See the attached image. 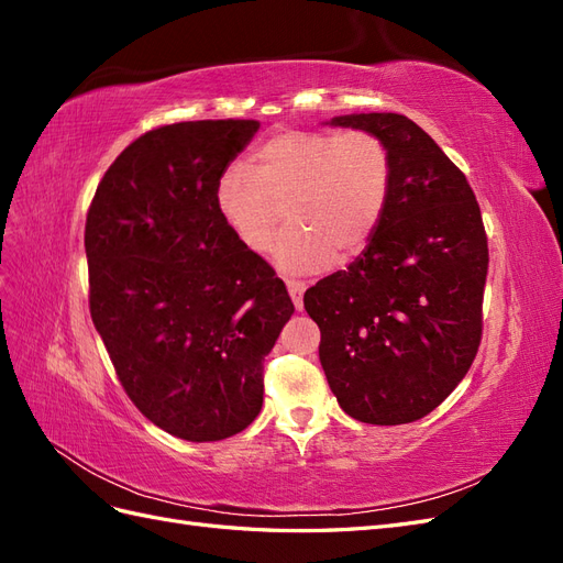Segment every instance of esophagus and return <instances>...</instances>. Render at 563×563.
I'll use <instances>...</instances> for the list:
<instances>
[{
  "instance_id": "obj_1",
  "label": "esophagus",
  "mask_w": 563,
  "mask_h": 563,
  "mask_svg": "<svg viewBox=\"0 0 563 563\" xmlns=\"http://www.w3.org/2000/svg\"><path fill=\"white\" fill-rule=\"evenodd\" d=\"M288 296H291L296 310H302V294H305V284L302 282H286Z\"/></svg>"
}]
</instances>
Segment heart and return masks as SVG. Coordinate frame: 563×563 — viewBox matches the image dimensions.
<instances>
[{
  "mask_svg": "<svg viewBox=\"0 0 563 563\" xmlns=\"http://www.w3.org/2000/svg\"><path fill=\"white\" fill-rule=\"evenodd\" d=\"M391 190L389 150L371 131H279L255 150V168L232 162L216 180V209L251 251H265L286 220L275 263L312 275L362 253L376 236Z\"/></svg>",
  "mask_w": 563,
  "mask_h": 563,
  "instance_id": "b5f03b06",
  "label": "heart"
}]
</instances>
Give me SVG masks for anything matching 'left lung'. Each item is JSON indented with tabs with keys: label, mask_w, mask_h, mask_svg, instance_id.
<instances>
[{
	"label": "left lung",
	"mask_w": 563,
	"mask_h": 563,
	"mask_svg": "<svg viewBox=\"0 0 563 563\" xmlns=\"http://www.w3.org/2000/svg\"><path fill=\"white\" fill-rule=\"evenodd\" d=\"M329 124L383 139L391 190L360 258L305 291L321 331L319 362L354 420L413 422L465 378L482 343V211L465 174L408 117L362 112Z\"/></svg>",
	"instance_id": "1"
}]
</instances>
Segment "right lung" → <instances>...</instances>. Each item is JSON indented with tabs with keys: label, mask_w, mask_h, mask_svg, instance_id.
I'll list each match as a JSON object with an SVG mask.
<instances>
[{
	"label": "right lung",
	"mask_w": 563,
	"mask_h": 563,
	"mask_svg": "<svg viewBox=\"0 0 563 563\" xmlns=\"http://www.w3.org/2000/svg\"><path fill=\"white\" fill-rule=\"evenodd\" d=\"M261 129H152L98 183L87 216L89 308L139 411L185 441L228 439L263 406V362L294 314L286 286L216 209V180Z\"/></svg>",
	"instance_id": "obj_1"
}]
</instances>
